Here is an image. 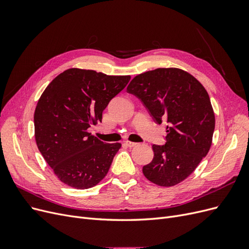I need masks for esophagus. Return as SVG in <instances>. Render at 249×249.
Returning a JSON list of instances; mask_svg holds the SVG:
<instances>
[{
	"label": "esophagus",
	"mask_w": 249,
	"mask_h": 249,
	"mask_svg": "<svg viewBox=\"0 0 249 249\" xmlns=\"http://www.w3.org/2000/svg\"><path fill=\"white\" fill-rule=\"evenodd\" d=\"M124 144L126 145V146H129V147H134V146H136L138 143H136V142H132V141H129V140H126L125 142H124Z\"/></svg>",
	"instance_id": "1"
}]
</instances>
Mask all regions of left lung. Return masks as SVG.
<instances>
[{"instance_id": "8db88e82", "label": "left lung", "mask_w": 249, "mask_h": 249, "mask_svg": "<svg viewBox=\"0 0 249 249\" xmlns=\"http://www.w3.org/2000/svg\"><path fill=\"white\" fill-rule=\"evenodd\" d=\"M126 90L139 97L158 124H168L166 144L153 145V161L143 166V175L161 187L183 182L212 145L215 114L207 90L177 67L140 73Z\"/></svg>"}]
</instances>
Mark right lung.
I'll use <instances>...</instances> for the list:
<instances>
[{"instance_id": "right-lung-1", "label": "right lung", "mask_w": 249, "mask_h": 249, "mask_svg": "<svg viewBox=\"0 0 249 249\" xmlns=\"http://www.w3.org/2000/svg\"><path fill=\"white\" fill-rule=\"evenodd\" d=\"M131 76H108L70 69L53 80L37 102V147L56 177L76 189H88L106 177L120 143H105L87 131L102 122L109 102Z\"/></svg>"}]
</instances>
